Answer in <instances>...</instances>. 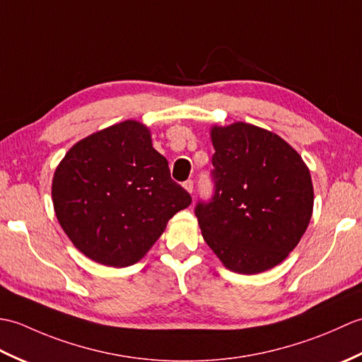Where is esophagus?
<instances>
[{"mask_svg":"<svg viewBox=\"0 0 362 362\" xmlns=\"http://www.w3.org/2000/svg\"><path fill=\"white\" fill-rule=\"evenodd\" d=\"M183 188H185L189 194H193V191H194V182H193V180L183 182Z\"/></svg>","mask_w":362,"mask_h":362,"instance_id":"esophagus-1","label":"esophagus"}]
</instances>
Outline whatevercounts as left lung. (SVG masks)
Returning a JSON list of instances; mask_svg holds the SVG:
<instances>
[{"label": "left lung", "instance_id": "1", "mask_svg": "<svg viewBox=\"0 0 362 362\" xmlns=\"http://www.w3.org/2000/svg\"><path fill=\"white\" fill-rule=\"evenodd\" d=\"M211 141L214 193L194 210L204 240L230 271L264 272L310 224V169L283 138L247 122L211 127Z\"/></svg>", "mask_w": 362, "mask_h": 362}]
</instances>
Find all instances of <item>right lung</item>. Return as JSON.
Returning <instances> with one entry per match:
<instances>
[{"label":"right lung","instance_id":"add662e5","mask_svg":"<svg viewBox=\"0 0 362 362\" xmlns=\"http://www.w3.org/2000/svg\"><path fill=\"white\" fill-rule=\"evenodd\" d=\"M51 194L76 249L112 267L140 261L168 221L191 204L152 148L149 129L134 119L76 143L54 173Z\"/></svg>","mask_w":362,"mask_h":362}]
</instances>
